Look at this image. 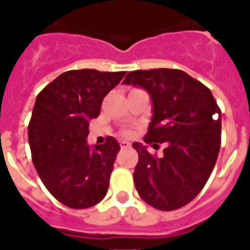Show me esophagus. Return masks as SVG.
Returning a JSON list of instances; mask_svg holds the SVG:
<instances>
[{"label": "esophagus", "instance_id": "1", "mask_svg": "<svg viewBox=\"0 0 250 250\" xmlns=\"http://www.w3.org/2000/svg\"><path fill=\"white\" fill-rule=\"evenodd\" d=\"M119 144H121V147H122V148H128V147H131V144H129L128 141H121V142H119Z\"/></svg>", "mask_w": 250, "mask_h": 250}]
</instances>
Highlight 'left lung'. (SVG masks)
I'll list each match as a JSON object with an SVG mask.
<instances>
[{"label": "left lung", "instance_id": "left-lung-1", "mask_svg": "<svg viewBox=\"0 0 250 250\" xmlns=\"http://www.w3.org/2000/svg\"><path fill=\"white\" fill-rule=\"evenodd\" d=\"M123 83L145 89L152 102L144 141L167 144L161 157L140 142L132 144L138 152L133 173L138 194L161 211L186 206L208 180L221 145V110L211 90L171 68L128 72Z\"/></svg>", "mask_w": 250, "mask_h": 250}]
</instances>
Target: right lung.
<instances>
[{"label":"right lung","instance_id":"right-lung-1","mask_svg":"<svg viewBox=\"0 0 250 250\" xmlns=\"http://www.w3.org/2000/svg\"><path fill=\"white\" fill-rule=\"evenodd\" d=\"M121 72L72 70L38 94L28 137L37 173L50 194L71 208H87L105 197L117 140L90 147L89 122L100 114L103 99L121 83Z\"/></svg>","mask_w":250,"mask_h":250}]
</instances>
